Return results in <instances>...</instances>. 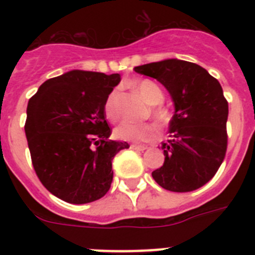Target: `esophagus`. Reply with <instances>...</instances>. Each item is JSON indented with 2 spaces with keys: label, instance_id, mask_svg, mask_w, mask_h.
Masks as SVG:
<instances>
[{
  "label": "esophagus",
  "instance_id": "esophagus-1",
  "mask_svg": "<svg viewBox=\"0 0 255 255\" xmlns=\"http://www.w3.org/2000/svg\"><path fill=\"white\" fill-rule=\"evenodd\" d=\"M130 148L134 150H145L148 147L147 145H141V144H131V145H130Z\"/></svg>",
  "mask_w": 255,
  "mask_h": 255
}]
</instances>
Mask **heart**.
<instances>
[{
	"label": "heart",
	"mask_w": 255,
	"mask_h": 255,
	"mask_svg": "<svg viewBox=\"0 0 255 255\" xmlns=\"http://www.w3.org/2000/svg\"><path fill=\"white\" fill-rule=\"evenodd\" d=\"M134 89L136 93L143 98L148 105L154 106L152 110V115L158 124H166L170 119L168 111L164 107H162L159 103L163 102V92L159 88L158 84H155L152 80H140L135 83ZM116 98L117 91H112L108 94L107 100L105 103V112L107 119L115 121L117 119L116 111ZM157 135V129L152 124H132V123H123L115 129V136L120 140L125 141H148L152 140Z\"/></svg>",
	"instance_id": "obj_1"
}]
</instances>
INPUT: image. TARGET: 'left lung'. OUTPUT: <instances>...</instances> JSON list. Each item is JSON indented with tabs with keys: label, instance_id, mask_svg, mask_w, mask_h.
Returning a JSON list of instances; mask_svg holds the SVG:
<instances>
[{
	"label": "left lung",
	"instance_id": "obj_1",
	"mask_svg": "<svg viewBox=\"0 0 255 255\" xmlns=\"http://www.w3.org/2000/svg\"><path fill=\"white\" fill-rule=\"evenodd\" d=\"M134 70L158 80L175 106L170 139L162 143L164 162L153 179L166 190H197L215 176L226 154L229 103L222 87L206 69L177 58Z\"/></svg>",
	"mask_w": 255,
	"mask_h": 255
}]
</instances>
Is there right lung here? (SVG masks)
Masks as SVG:
<instances>
[{
  "instance_id": "obj_1",
  "label": "right lung",
  "mask_w": 255,
  "mask_h": 255,
  "mask_svg": "<svg viewBox=\"0 0 255 255\" xmlns=\"http://www.w3.org/2000/svg\"><path fill=\"white\" fill-rule=\"evenodd\" d=\"M120 80L119 74L71 70L46 80L29 100L25 135L33 167L44 188L67 203L101 199L111 188L112 159L129 148L108 139L106 121V100Z\"/></svg>"
}]
</instances>
